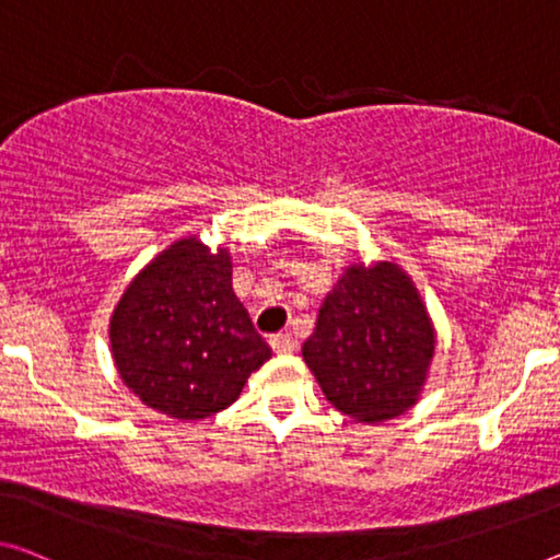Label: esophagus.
<instances>
[{
  "mask_svg": "<svg viewBox=\"0 0 560 560\" xmlns=\"http://www.w3.org/2000/svg\"><path fill=\"white\" fill-rule=\"evenodd\" d=\"M271 349L277 354H289V352H294L296 349V339L291 337L289 331H279V334H271Z\"/></svg>",
  "mask_w": 560,
  "mask_h": 560,
  "instance_id": "esophagus-1",
  "label": "esophagus"
}]
</instances>
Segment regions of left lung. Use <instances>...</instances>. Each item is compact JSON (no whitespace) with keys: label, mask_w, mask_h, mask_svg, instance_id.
Returning a JSON list of instances; mask_svg holds the SVG:
<instances>
[{"label":"left lung","mask_w":560,"mask_h":560,"mask_svg":"<svg viewBox=\"0 0 560 560\" xmlns=\"http://www.w3.org/2000/svg\"><path fill=\"white\" fill-rule=\"evenodd\" d=\"M435 329L399 266H349L324 299L302 354L329 402L357 422H385L417 402Z\"/></svg>","instance_id":"8db88e82"}]
</instances>
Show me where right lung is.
<instances>
[{"mask_svg":"<svg viewBox=\"0 0 560 560\" xmlns=\"http://www.w3.org/2000/svg\"><path fill=\"white\" fill-rule=\"evenodd\" d=\"M125 385L175 420L226 410L271 357L233 294L231 256L180 238L138 273L110 319Z\"/></svg>","mask_w":560,"mask_h":560,"instance_id":"1","label":"right lung"}]
</instances>
